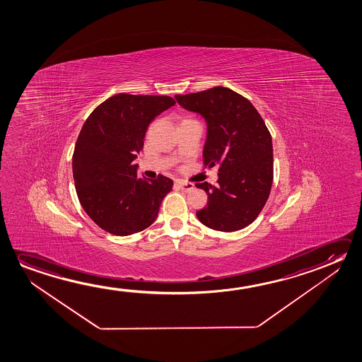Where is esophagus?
Here are the masks:
<instances>
[{
    "label": "esophagus",
    "mask_w": 362,
    "mask_h": 362,
    "mask_svg": "<svg viewBox=\"0 0 362 362\" xmlns=\"http://www.w3.org/2000/svg\"><path fill=\"white\" fill-rule=\"evenodd\" d=\"M176 186H177L178 189H181L182 191H185V192H189L191 189H194V184L185 182V181H181V180H177V181H176Z\"/></svg>",
    "instance_id": "34e87169"
}]
</instances>
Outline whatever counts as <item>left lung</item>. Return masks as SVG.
I'll use <instances>...</instances> for the list:
<instances>
[{
	"label": "left lung",
	"instance_id": "8db88e82",
	"mask_svg": "<svg viewBox=\"0 0 362 362\" xmlns=\"http://www.w3.org/2000/svg\"><path fill=\"white\" fill-rule=\"evenodd\" d=\"M185 110L205 118L207 138L204 165L218 166V185L205 189L206 206L196 215L218 231H236L252 224L263 210L273 184L272 136L247 98L224 86L175 95Z\"/></svg>",
	"mask_w": 362,
	"mask_h": 362
}]
</instances>
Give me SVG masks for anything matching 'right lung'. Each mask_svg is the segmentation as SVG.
Here are the masks:
<instances>
[{
	"mask_svg": "<svg viewBox=\"0 0 362 362\" xmlns=\"http://www.w3.org/2000/svg\"><path fill=\"white\" fill-rule=\"evenodd\" d=\"M175 104L167 95L119 93L86 118L75 144L73 176L81 206L100 229L126 236L153 224L173 180L138 178L133 161L149 123Z\"/></svg>",
	"mask_w": 362,
	"mask_h": 362,
	"instance_id": "obj_1",
	"label": "right lung"
}]
</instances>
